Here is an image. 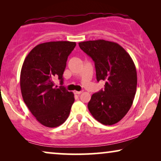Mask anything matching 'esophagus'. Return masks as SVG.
Listing matches in <instances>:
<instances>
[{
	"label": "esophagus",
	"mask_w": 161,
	"mask_h": 161,
	"mask_svg": "<svg viewBox=\"0 0 161 161\" xmlns=\"http://www.w3.org/2000/svg\"><path fill=\"white\" fill-rule=\"evenodd\" d=\"M83 92V91H80V92H78V91H74V93L76 94H80Z\"/></svg>",
	"instance_id": "obj_1"
}]
</instances>
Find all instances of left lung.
Listing matches in <instances>:
<instances>
[{"label": "left lung", "instance_id": "8db88e82", "mask_svg": "<svg viewBox=\"0 0 161 161\" xmlns=\"http://www.w3.org/2000/svg\"><path fill=\"white\" fill-rule=\"evenodd\" d=\"M78 45L94 61L97 80L105 81V89L92 94L88 108L101 124H116L133 105L137 87L135 64L128 53L114 42L99 39Z\"/></svg>", "mask_w": 161, "mask_h": 161}]
</instances>
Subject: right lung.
Returning <instances> with one entry per match:
<instances>
[{
	"mask_svg": "<svg viewBox=\"0 0 161 161\" xmlns=\"http://www.w3.org/2000/svg\"><path fill=\"white\" fill-rule=\"evenodd\" d=\"M74 42L57 41L39 44L24 60L20 72L23 99L36 119L45 127L62 125L69 115L75 98L64 87H54L53 79L63 83L69 55Z\"/></svg>",
	"mask_w": 161,
	"mask_h": 161,
	"instance_id": "1",
	"label": "right lung"
}]
</instances>
